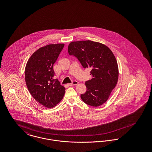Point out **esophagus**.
Here are the masks:
<instances>
[{
    "label": "esophagus",
    "mask_w": 152,
    "mask_h": 152,
    "mask_svg": "<svg viewBox=\"0 0 152 152\" xmlns=\"http://www.w3.org/2000/svg\"><path fill=\"white\" fill-rule=\"evenodd\" d=\"M78 83H78V81H73L72 83H70V84H68V86H76V85H77Z\"/></svg>",
    "instance_id": "34e87169"
}]
</instances>
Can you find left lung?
Returning a JSON list of instances; mask_svg holds the SVG:
<instances>
[{
	"mask_svg": "<svg viewBox=\"0 0 152 152\" xmlns=\"http://www.w3.org/2000/svg\"><path fill=\"white\" fill-rule=\"evenodd\" d=\"M68 53L77 58L84 68L91 69V79L86 82L87 91L81 94L82 100L99 107L108 99L118 77L117 62L113 52L103 44L91 40L72 42Z\"/></svg>",
	"mask_w": 152,
	"mask_h": 152,
	"instance_id": "left-lung-1",
	"label": "left lung"
}]
</instances>
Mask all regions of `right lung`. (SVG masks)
I'll return each instance as SVG.
<instances>
[{"label": "right lung", "mask_w": 152, "mask_h": 152, "mask_svg": "<svg viewBox=\"0 0 152 152\" xmlns=\"http://www.w3.org/2000/svg\"><path fill=\"white\" fill-rule=\"evenodd\" d=\"M64 44H49L39 48L29 58L25 68V80L32 97L46 108H51L62 100L65 88L53 79L54 63Z\"/></svg>", "instance_id": "1"}]
</instances>
